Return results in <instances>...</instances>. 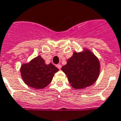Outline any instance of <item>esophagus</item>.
Listing matches in <instances>:
<instances>
[{"mask_svg":"<svg viewBox=\"0 0 121 121\" xmlns=\"http://www.w3.org/2000/svg\"><path fill=\"white\" fill-rule=\"evenodd\" d=\"M56 66H57V68H58V69H61L62 65H60V64H57V65H56Z\"/></svg>","mask_w":121,"mask_h":121,"instance_id":"1","label":"esophagus"}]
</instances>
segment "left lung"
Wrapping results in <instances>:
<instances>
[{"mask_svg": "<svg viewBox=\"0 0 121 121\" xmlns=\"http://www.w3.org/2000/svg\"><path fill=\"white\" fill-rule=\"evenodd\" d=\"M100 67V62L96 56L86 50L84 52H74L61 69L74 88L83 89L91 86L96 81Z\"/></svg>", "mask_w": 121, "mask_h": 121, "instance_id": "obj_1", "label": "left lung"}]
</instances>
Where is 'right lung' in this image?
Returning a JSON list of instances; mask_svg holds the SVG:
<instances>
[{
	"mask_svg": "<svg viewBox=\"0 0 121 121\" xmlns=\"http://www.w3.org/2000/svg\"><path fill=\"white\" fill-rule=\"evenodd\" d=\"M59 71L52 63L46 64L40 56L29 63L21 65L20 71L23 81L29 86L36 89L46 87L52 81L54 74Z\"/></svg>",
	"mask_w": 121,
	"mask_h": 121,
	"instance_id": "obj_1",
	"label": "right lung"
}]
</instances>
